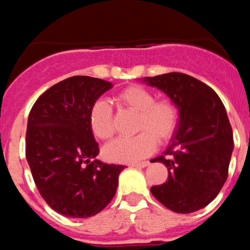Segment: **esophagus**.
<instances>
[{"mask_svg":"<svg viewBox=\"0 0 250 250\" xmlns=\"http://www.w3.org/2000/svg\"><path fill=\"white\" fill-rule=\"evenodd\" d=\"M133 167L136 168H146L147 166H149V161H143V162H139V163H131Z\"/></svg>","mask_w":250,"mask_h":250,"instance_id":"esophagus-1","label":"esophagus"}]
</instances>
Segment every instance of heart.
<instances>
[{
	"label": "heart",
	"mask_w": 250,
	"mask_h": 250,
	"mask_svg": "<svg viewBox=\"0 0 250 250\" xmlns=\"http://www.w3.org/2000/svg\"><path fill=\"white\" fill-rule=\"evenodd\" d=\"M115 101L123 107L139 111L136 130L131 137H119L104 147L105 159L116 163H133L150 155L157 141L167 142L176 133L180 110L170 99L155 100L153 91L140 84H133L120 91ZM89 125L95 136L108 140L115 133L113 108L99 100L89 111Z\"/></svg>",
	"instance_id": "1"
}]
</instances>
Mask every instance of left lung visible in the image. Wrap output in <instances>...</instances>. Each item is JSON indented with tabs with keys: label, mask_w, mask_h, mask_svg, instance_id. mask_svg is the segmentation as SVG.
Returning a JSON list of instances; mask_svg holds the SVG:
<instances>
[{
	"label": "left lung",
	"mask_w": 250,
	"mask_h": 250,
	"mask_svg": "<svg viewBox=\"0 0 250 250\" xmlns=\"http://www.w3.org/2000/svg\"><path fill=\"white\" fill-rule=\"evenodd\" d=\"M145 81L176 103L180 127L165 155L151 160L168 169L163 185L150 188L165 207L189 214L213 201L228 177L233 130L219 95L193 76L168 73Z\"/></svg>",
	"instance_id": "left-lung-1"
}]
</instances>
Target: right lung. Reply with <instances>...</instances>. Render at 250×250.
<instances>
[{
    "mask_svg": "<svg viewBox=\"0 0 250 250\" xmlns=\"http://www.w3.org/2000/svg\"><path fill=\"white\" fill-rule=\"evenodd\" d=\"M111 87L95 77H69L45 90L29 113L25 157L34 182L64 216H94L116 193L125 166L93 160L100 149L89 125L91 105Z\"/></svg>",
    "mask_w": 250,
    "mask_h": 250,
    "instance_id": "1",
    "label": "right lung"
}]
</instances>
